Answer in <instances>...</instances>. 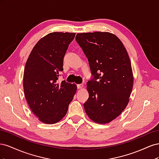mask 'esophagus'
<instances>
[{
	"label": "esophagus",
	"instance_id": "34e87169",
	"mask_svg": "<svg viewBox=\"0 0 159 159\" xmlns=\"http://www.w3.org/2000/svg\"><path fill=\"white\" fill-rule=\"evenodd\" d=\"M77 87H78V89H81V88H83L84 85L83 84H78L77 85Z\"/></svg>",
	"mask_w": 159,
	"mask_h": 159
}]
</instances>
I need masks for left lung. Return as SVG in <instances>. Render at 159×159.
<instances>
[{
  "label": "left lung",
  "instance_id": "left-lung-1",
  "mask_svg": "<svg viewBox=\"0 0 159 159\" xmlns=\"http://www.w3.org/2000/svg\"><path fill=\"white\" fill-rule=\"evenodd\" d=\"M75 40L93 75L87 83L85 112L95 123H109L127 107L132 91L133 75L127 52L119 38L109 32L79 33Z\"/></svg>",
  "mask_w": 159,
  "mask_h": 159
}]
</instances>
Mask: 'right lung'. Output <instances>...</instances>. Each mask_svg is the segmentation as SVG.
<instances>
[{
    "instance_id": "add662e5",
    "label": "right lung",
    "mask_w": 159,
    "mask_h": 159,
    "mask_svg": "<svg viewBox=\"0 0 159 159\" xmlns=\"http://www.w3.org/2000/svg\"><path fill=\"white\" fill-rule=\"evenodd\" d=\"M75 33L52 32L38 41L26 61L23 87L27 103L38 119L46 124L60 121L68 112L75 84L57 82L63 60Z\"/></svg>"
}]
</instances>
